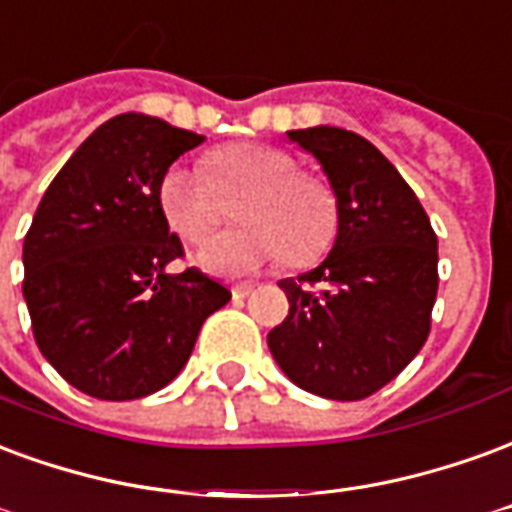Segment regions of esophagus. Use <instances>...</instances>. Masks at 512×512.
<instances>
[{
	"label": "esophagus",
	"instance_id": "esophagus-1",
	"mask_svg": "<svg viewBox=\"0 0 512 512\" xmlns=\"http://www.w3.org/2000/svg\"><path fill=\"white\" fill-rule=\"evenodd\" d=\"M253 289H256L253 283H237V286L231 289V294H234V300H245L248 294H253Z\"/></svg>",
	"mask_w": 512,
	"mask_h": 512
}]
</instances>
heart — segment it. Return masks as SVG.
I'll return each instance as SVG.
<instances>
[{
  "label": "heart",
  "mask_w": 512,
  "mask_h": 512,
  "mask_svg": "<svg viewBox=\"0 0 512 512\" xmlns=\"http://www.w3.org/2000/svg\"><path fill=\"white\" fill-rule=\"evenodd\" d=\"M204 171L171 163L158 182V204L169 229L190 245H204L220 223V196L245 193L237 218L245 229L226 234L199 253L218 275H248L289 256L313 264L338 234V199L319 177L300 174L289 152L237 141L207 158Z\"/></svg>",
  "instance_id": "1"
}]
</instances>
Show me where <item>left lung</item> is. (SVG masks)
<instances>
[{
	"instance_id": "obj_1",
	"label": "left lung",
	"mask_w": 512,
	"mask_h": 512,
	"mask_svg": "<svg viewBox=\"0 0 512 512\" xmlns=\"http://www.w3.org/2000/svg\"><path fill=\"white\" fill-rule=\"evenodd\" d=\"M286 136L322 163L338 199V237L316 270L278 283L289 316L267 343L297 387L360 401L423 349L439 289L436 234L414 190L371 141L330 125Z\"/></svg>"
}]
</instances>
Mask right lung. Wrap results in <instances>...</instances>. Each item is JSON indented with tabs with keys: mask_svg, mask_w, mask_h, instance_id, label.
Segmentation results:
<instances>
[{
	"mask_svg": "<svg viewBox=\"0 0 512 512\" xmlns=\"http://www.w3.org/2000/svg\"><path fill=\"white\" fill-rule=\"evenodd\" d=\"M204 136L147 114L103 122L73 152L24 237V300L40 352L100 401H133L174 379L204 319L231 300L182 256L158 182Z\"/></svg>",
	"mask_w": 512,
	"mask_h": 512,
	"instance_id": "right-lung-1",
	"label": "right lung"
}]
</instances>
